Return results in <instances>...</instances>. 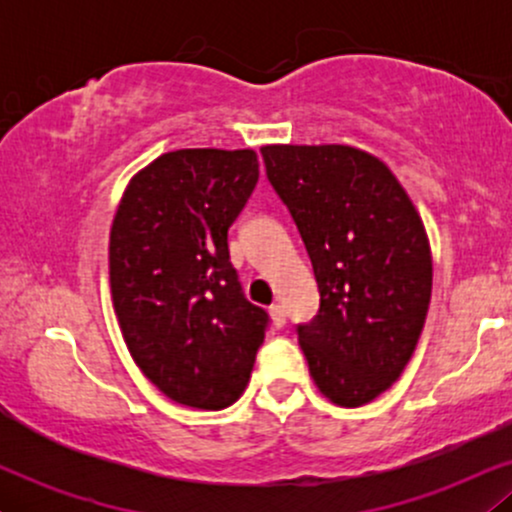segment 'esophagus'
Returning <instances> with one entry per match:
<instances>
[{
	"label": "esophagus",
	"instance_id": "obj_1",
	"mask_svg": "<svg viewBox=\"0 0 512 512\" xmlns=\"http://www.w3.org/2000/svg\"><path fill=\"white\" fill-rule=\"evenodd\" d=\"M269 315H272V322H274V327H284L286 325V310H284V305H272V308H269Z\"/></svg>",
	"mask_w": 512,
	"mask_h": 512
}]
</instances>
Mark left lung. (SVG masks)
<instances>
[{
	"label": "left lung",
	"mask_w": 512,
	"mask_h": 512,
	"mask_svg": "<svg viewBox=\"0 0 512 512\" xmlns=\"http://www.w3.org/2000/svg\"><path fill=\"white\" fill-rule=\"evenodd\" d=\"M308 250L320 310L298 325L317 390L361 407L402 375L424 330L433 262L419 211L380 158L344 144L262 146Z\"/></svg>",
	"instance_id": "left-lung-1"
}]
</instances>
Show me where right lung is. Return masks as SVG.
Masks as SVG:
<instances>
[{
  "instance_id": "1",
  "label": "right lung",
  "mask_w": 512,
  "mask_h": 512,
  "mask_svg": "<svg viewBox=\"0 0 512 512\" xmlns=\"http://www.w3.org/2000/svg\"><path fill=\"white\" fill-rule=\"evenodd\" d=\"M260 178L252 149H180L129 180L110 228V291L134 363L173 402L231 407L269 315L245 298L228 228Z\"/></svg>"
}]
</instances>
